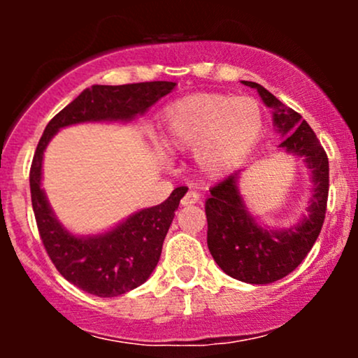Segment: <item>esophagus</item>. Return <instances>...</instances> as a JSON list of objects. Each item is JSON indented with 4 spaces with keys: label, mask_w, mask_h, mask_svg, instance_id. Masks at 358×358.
<instances>
[{
    "label": "esophagus",
    "mask_w": 358,
    "mask_h": 358,
    "mask_svg": "<svg viewBox=\"0 0 358 358\" xmlns=\"http://www.w3.org/2000/svg\"><path fill=\"white\" fill-rule=\"evenodd\" d=\"M200 200V195L196 192H193V190H190V192H187L185 193V196L182 199V205L183 207H188V205H193V203H196Z\"/></svg>",
    "instance_id": "34e87169"
}]
</instances>
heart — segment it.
<instances>
[{
  "label": "heart",
  "mask_w": 358,
  "mask_h": 358,
  "mask_svg": "<svg viewBox=\"0 0 358 358\" xmlns=\"http://www.w3.org/2000/svg\"><path fill=\"white\" fill-rule=\"evenodd\" d=\"M264 126L252 97L199 92L171 102L162 113V146L195 150V163L207 178L232 171L256 146Z\"/></svg>",
  "instance_id": "b5f03b06"
}]
</instances>
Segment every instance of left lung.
Listing matches in <instances>:
<instances>
[{"mask_svg":"<svg viewBox=\"0 0 358 358\" xmlns=\"http://www.w3.org/2000/svg\"><path fill=\"white\" fill-rule=\"evenodd\" d=\"M256 89L262 102L273 109V124L285 138L279 148L303 158L311 175L308 213L289 229L259 224L242 199L239 171L217 183L205 200L207 244L213 261L225 274L249 285H269L293 273L308 256L323 227L328 200V158L310 124L286 108L256 82L242 80Z\"/></svg>","mask_w":358,"mask_h":358,"instance_id":"left-lung-1","label":"left lung"}]
</instances>
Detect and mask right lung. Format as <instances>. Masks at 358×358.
Wrapping results in <instances>:
<instances>
[{
    "instance_id": "add662e5",
    "label": "right lung",
    "mask_w": 358,
    "mask_h": 358,
    "mask_svg": "<svg viewBox=\"0 0 358 358\" xmlns=\"http://www.w3.org/2000/svg\"><path fill=\"white\" fill-rule=\"evenodd\" d=\"M175 85L166 80L92 85L48 122L36 146L30 190L45 250L62 276L94 296H119L141 286L151 276L185 190L183 187L175 188L163 203L133 213L108 232L73 236L55 217L42 188L43 151L62 127L82 122L133 121L170 94Z\"/></svg>"
}]
</instances>
